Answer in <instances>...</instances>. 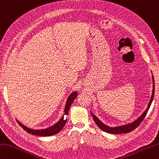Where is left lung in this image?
<instances>
[{
    "label": "left lung",
    "instance_id": "left-lung-1",
    "mask_svg": "<svg viewBox=\"0 0 159 159\" xmlns=\"http://www.w3.org/2000/svg\"><path fill=\"white\" fill-rule=\"evenodd\" d=\"M152 82H153V89H152V94L151 98L150 100V102H149L148 107L146 110L143 112V114L140 116L137 119H136L135 120H134L133 122L128 123V124H125V125H120V126H116V127H110L107 125H105V123H103L98 119V118L94 115L92 112L91 110V114L93 117V119L95 121V123L96 125H98V127L100 128L102 131H104L105 132L110 133V134H125V133H129L130 132L133 131L134 129H136L137 127L140 123H141L143 120L144 119V118L145 117L146 114H147L148 111L149 110V109L150 107V105L152 104V101H153V98H154V76L152 75Z\"/></svg>",
    "mask_w": 159,
    "mask_h": 159
}]
</instances>
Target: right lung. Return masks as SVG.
<instances>
[{
  "label": "right lung",
  "instance_id": "add662e5",
  "mask_svg": "<svg viewBox=\"0 0 159 159\" xmlns=\"http://www.w3.org/2000/svg\"><path fill=\"white\" fill-rule=\"evenodd\" d=\"M77 96H78L77 92H73L71 93L70 95L68 96V98L67 99L66 104H65V109H64V113H63V116L61 118V119L59 120L58 122L54 123V125L47 127V128L40 129H32V128H29V127L25 126L20 122V121H18L17 120L18 123L25 130L26 132H27L30 134H34V135L41 136H49L57 134H58L62 129L63 128V127L65 125V124H66L67 120L65 119L64 116L65 115H66V116H67L68 115V112H69V110H70L71 105L73 102V101L75 100V98L77 97Z\"/></svg>",
  "mask_w": 159,
  "mask_h": 159
}]
</instances>
